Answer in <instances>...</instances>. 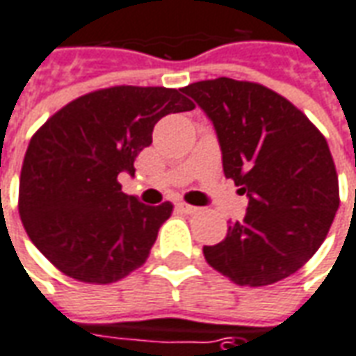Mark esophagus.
Returning <instances> with one entry per match:
<instances>
[{
	"mask_svg": "<svg viewBox=\"0 0 356 356\" xmlns=\"http://www.w3.org/2000/svg\"><path fill=\"white\" fill-rule=\"evenodd\" d=\"M177 208L183 213H188V216H191V213H196L198 210H200L198 206H193V204H186V202H177Z\"/></svg>",
	"mask_w": 356,
	"mask_h": 356,
	"instance_id": "1",
	"label": "esophagus"
}]
</instances>
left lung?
Instances as JSON below:
<instances>
[{"instance_id":"8db88e82","label":"left lung","mask_w":356,"mask_h":356,"mask_svg":"<svg viewBox=\"0 0 356 356\" xmlns=\"http://www.w3.org/2000/svg\"><path fill=\"white\" fill-rule=\"evenodd\" d=\"M212 119L223 173L248 196L245 220L204 247L206 262L237 285L282 282L314 256L339 208L334 158L318 127L264 84L227 76L183 88Z\"/></svg>"}]
</instances>
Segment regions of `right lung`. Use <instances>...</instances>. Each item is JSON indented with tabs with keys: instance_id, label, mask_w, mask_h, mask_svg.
Wrapping results in <instances>:
<instances>
[{
	"instance_id": "right-lung-1",
	"label": "right lung",
	"mask_w": 356,
	"mask_h": 356,
	"mask_svg": "<svg viewBox=\"0 0 356 356\" xmlns=\"http://www.w3.org/2000/svg\"><path fill=\"white\" fill-rule=\"evenodd\" d=\"M165 86H109L69 102L32 135L19 183L26 235L59 272L83 283L123 280L146 262L173 204L146 206L118 175L152 144L168 113L195 109Z\"/></svg>"
}]
</instances>
